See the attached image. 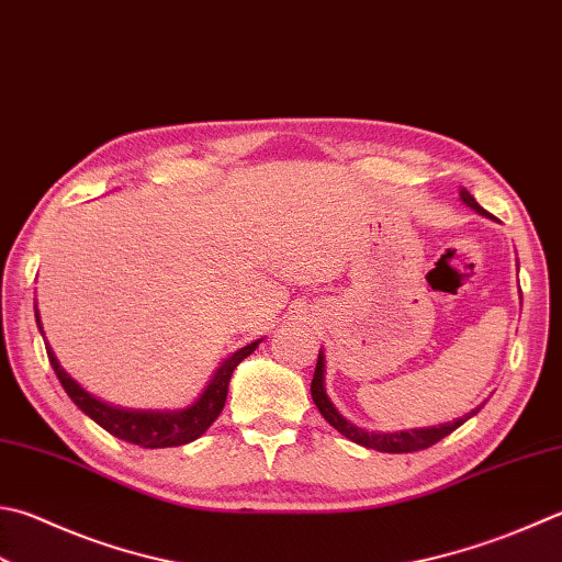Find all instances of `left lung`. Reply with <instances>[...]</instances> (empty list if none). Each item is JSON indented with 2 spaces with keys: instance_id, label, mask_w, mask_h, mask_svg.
<instances>
[{
  "instance_id": "1",
  "label": "left lung",
  "mask_w": 562,
  "mask_h": 562,
  "mask_svg": "<svg viewBox=\"0 0 562 562\" xmlns=\"http://www.w3.org/2000/svg\"><path fill=\"white\" fill-rule=\"evenodd\" d=\"M460 198H462V203H468L474 210V213L490 215L484 207H480L477 200H474L464 188L460 190ZM323 369H325V359H323V355H317L315 374H313V381H311V396L315 401L317 411H321V416L327 423H330V426L337 432H342L345 438L357 442V446L372 448V450H379V452H416V450H426L430 446H436L438 440L450 436L454 428H460L464 420L472 418L474 413H480V408H482V406H477L472 413H468V416H464V418L446 423V426H440V428H420V430H404V432H367L362 428L352 426V423H349V420H345L340 413H337V408L330 404V398H327L325 386H323Z\"/></svg>"
}]
</instances>
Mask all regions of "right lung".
Here are the masks:
<instances>
[{
	"label": "right lung",
	"instance_id": "add662e5",
	"mask_svg": "<svg viewBox=\"0 0 562 562\" xmlns=\"http://www.w3.org/2000/svg\"><path fill=\"white\" fill-rule=\"evenodd\" d=\"M36 323L41 330L38 311H36ZM257 345L259 340L237 349L235 355L227 357L217 369L213 381H210L207 389L203 391V396L181 413H139V411H120L102 404V401L92 398L88 391L80 389L76 381L63 372L56 355L50 352V347H46V352H48V362L53 367V372H56L63 389H66V394L72 398V404H76L82 413H88L98 426L112 432L114 438L132 442V446L156 450V448L186 446V442L200 438L210 426H213L222 406H225L232 372H235V367L241 362V359L249 357L254 349H257Z\"/></svg>",
	"mask_w": 562,
	"mask_h": 562
}]
</instances>
